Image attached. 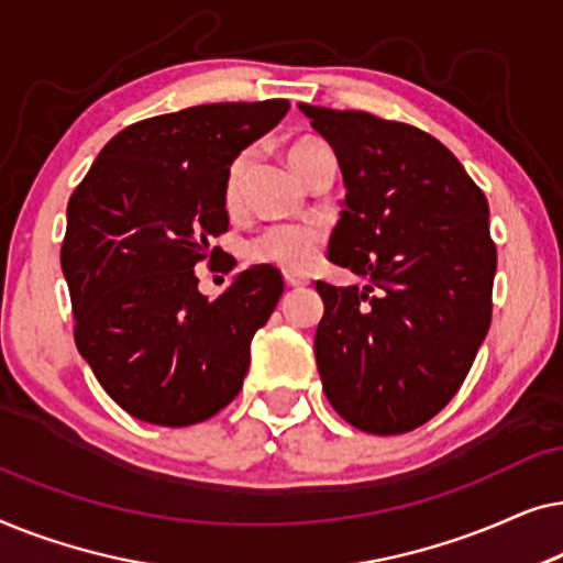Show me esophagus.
Listing matches in <instances>:
<instances>
[{"label":"esophagus","instance_id":"1","mask_svg":"<svg viewBox=\"0 0 563 563\" xmlns=\"http://www.w3.org/2000/svg\"><path fill=\"white\" fill-rule=\"evenodd\" d=\"M284 282H287L289 289H302V287H307V284H310L305 279V276H297V274H287V276H284Z\"/></svg>","mask_w":563,"mask_h":563}]
</instances>
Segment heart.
<instances>
[{"label":"heart","mask_w":563,"mask_h":563,"mask_svg":"<svg viewBox=\"0 0 563 563\" xmlns=\"http://www.w3.org/2000/svg\"><path fill=\"white\" fill-rule=\"evenodd\" d=\"M328 151L330 148L320 141V137L305 135V137H295V141L287 145V158L291 168H295L299 176H305L312 168L314 161ZM245 166H249V156H238L228 168L225 205L230 210H233L238 199H241V181H243ZM320 245H322V235L314 228L274 225L268 228L266 233H261L256 241L249 245V256L253 261H258V264H274L289 274H302L307 268H312L314 261H318Z\"/></svg>","instance_id":"b5f03b06"}]
</instances>
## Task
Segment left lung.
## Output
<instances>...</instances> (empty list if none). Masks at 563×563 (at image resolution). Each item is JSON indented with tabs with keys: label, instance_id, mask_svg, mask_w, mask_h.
I'll return each instance as SVG.
<instances>
[{
	"label": "left lung",
	"instance_id": "1",
	"mask_svg": "<svg viewBox=\"0 0 563 563\" xmlns=\"http://www.w3.org/2000/svg\"><path fill=\"white\" fill-rule=\"evenodd\" d=\"M341 166L328 258L366 287L318 282L314 358L353 428L399 435L443 410L489 330L497 249L489 205L433 135L358 110L299 104Z\"/></svg>",
	"mask_w": 563,
	"mask_h": 563
}]
</instances>
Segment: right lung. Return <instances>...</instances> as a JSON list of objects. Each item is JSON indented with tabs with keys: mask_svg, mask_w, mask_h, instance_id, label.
Returning a JSON list of instances; mask_svg holds the SVG:
<instances>
[{
	"mask_svg": "<svg viewBox=\"0 0 563 563\" xmlns=\"http://www.w3.org/2000/svg\"><path fill=\"white\" fill-rule=\"evenodd\" d=\"M287 110V99L220 102L135 122L104 145L68 199L60 268L76 349L137 420L195 426L243 387L282 274L251 266L210 302L195 266L220 253H210V238L230 222V164ZM233 266L230 256L225 274Z\"/></svg>",
	"mask_w": 563,
	"mask_h": 563,
	"instance_id": "obj_1",
	"label": "right lung"
}]
</instances>
